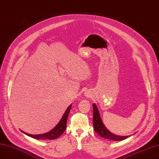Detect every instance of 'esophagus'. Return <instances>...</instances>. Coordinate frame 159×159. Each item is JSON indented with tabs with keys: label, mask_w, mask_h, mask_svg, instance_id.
Returning <instances> with one entry per match:
<instances>
[{
	"label": "esophagus",
	"mask_w": 159,
	"mask_h": 159,
	"mask_svg": "<svg viewBox=\"0 0 159 159\" xmlns=\"http://www.w3.org/2000/svg\"><path fill=\"white\" fill-rule=\"evenodd\" d=\"M87 96H89V95H87Z\"/></svg>",
	"instance_id": "1"
}]
</instances>
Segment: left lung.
<instances>
[{"label":"left lung","mask_w":159,"mask_h":159,"mask_svg":"<svg viewBox=\"0 0 159 159\" xmlns=\"http://www.w3.org/2000/svg\"><path fill=\"white\" fill-rule=\"evenodd\" d=\"M93 128L95 132L99 135L106 139L114 141H120L125 140V138L129 137L130 136H120L113 134L105 127L103 122L101 120V117L99 114V109L97 108L95 103L93 104Z\"/></svg>","instance_id":"1"}]
</instances>
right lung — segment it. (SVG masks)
<instances>
[{"instance_id": "obj_1", "label": "right lung", "mask_w": 159, "mask_h": 159, "mask_svg": "<svg viewBox=\"0 0 159 159\" xmlns=\"http://www.w3.org/2000/svg\"><path fill=\"white\" fill-rule=\"evenodd\" d=\"M72 105H69V107L67 108L66 111L64 112V115L62 116V117L61 118L60 121L58 123L55 127L51 129L50 131H49L48 132L42 134H30L26 133L25 132L21 131L23 133L26 134L27 136H30L33 138H35V139L37 140H54L60 137L63 132L65 131V129L66 128V121L68 117L69 112H70V109H71Z\"/></svg>"}]
</instances>
